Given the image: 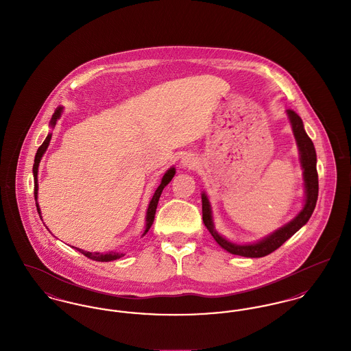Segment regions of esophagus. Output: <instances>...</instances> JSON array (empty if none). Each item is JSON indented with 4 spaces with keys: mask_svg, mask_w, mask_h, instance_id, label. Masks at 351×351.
Masks as SVG:
<instances>
[{
    "mask_svg": "<svg viewBox=\"0 0 351 351\" xmlns=\"http://www.w3.org/2000/svg\"><path fill=\"white\" fill-rule=\"evenodd\" d=\"M182 165L184 166H187V167H193V166H195L197 164V158L194 157V154H185L184 157H182Z\"/></svg>",
    "mask_w": 351,
    "mask_h": 351,
    "instance_id": "obj_1",
    "label": "esophagus"
}]
</instances>
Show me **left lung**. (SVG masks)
<instances>
[{"label":"left lung","mask_w":351,"mask_h":351,"mask_svg":"<svg viewBox=\"0 0 351 351\" xmlns=\"http://www.w3.org/2000/svg\"><path fill=\"white\" fill-rule=\"evenodd\" d=\"M287 114L290 118L293 132L295 136V140L300 147L301 154V164L304 167V187H306V204L302 211L298 214L297 218H294L290 223L280 228L276 233L269 235L267 238L262 239L261 242L254 245H234L232 242L222 238L219 234L214 230L213 221H211L210 205L209 199L205 194H202V219L208 230L210 232L213 238L217 241L219 246H222L226 252L242 256V257L259 258L265 257L274 250L280 247L291 235L297 233L304 223L310 219L313 211L315 209V204L318 199V173H317V154L313 145V141L306 134L304 129V122L301 117L294 110H287Z\"/></svg>","instance_id":"1"}]
</instances>
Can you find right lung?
Instances as JSON below:
<instances>
[{
	"label": "right lung",
	"instance_id": "obj_1",
	"mask_svg": "<svg viewBox=\"0 0 351 351\" xmlns=\"http://www.w3.org/2000/svg\"><path fill=\"white\" fill-rule=\"evenodd\" d=\"M61 110H62V108H58V109L54 112V114H53V117H51V121H50V125H51V126H54V125H56L57 118L61 116ZM50 138H51V134H47V138H45V141L43 142V145L38 147V150H37V153H36L34 165H33V177H34V199H37V190H38V184H37L38 164H40V161H41L43 154L45 153V150H47V146H49ZM174 174H176L174 167L169 169V170L165 173L164 177H162L161 185L157 187V190H156V193H154V195H153V198H152V201H150V204H149V208H147V213H146V230H145V233L143 234L147 233V232H149V229H150V226L153 225V222H154V215H156V209H157V205H158V199H160V197H161V193H162L164 187L166 186L170 181H171V178L174 177ZM36 206H37V210L40 211L37 202H36ZM77 250H78L80 253H82L85 257L90 258V259H93V261H99V262H109V261H114V259H117V258L123 257V254H118V253L99 254V253H89V252H84V250H81V249H77Z\"/></svg>",
	"mask_w": 351,
	"mask_h": 351
}]
</instances>
